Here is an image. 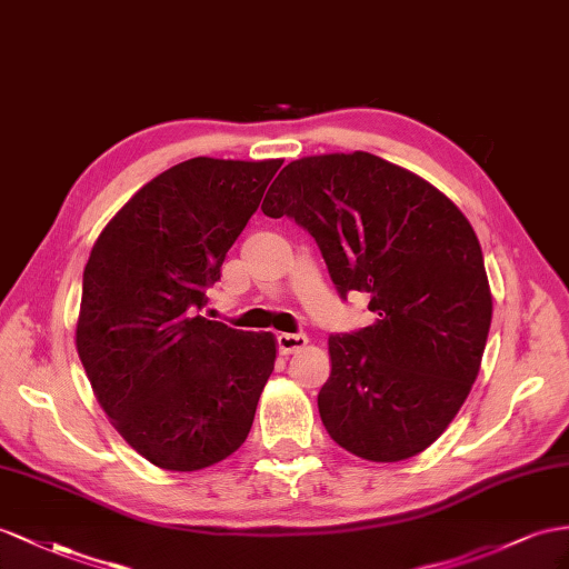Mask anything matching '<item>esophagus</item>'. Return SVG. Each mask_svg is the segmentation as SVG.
Returning a JSON list of instances; mask_svg holds the SVG:
<instances>
[{
  "label": "esophagus",
  "instance_id": "esophagus-1",
  "mask_svg": "<svg viewBox=\"0 0 569 569\" xmlns=\"http://www.w3.org/2000/svg\"><path fill=\"white\" fill-rule=\"evenodd\" d=\"M308 346V337H305V333H279V351L283 353V356H288V353H296V351H300V348H305Z\"/></svg>",
  "mask_w": 569,
  "mask_h": 569
}]
</instances>
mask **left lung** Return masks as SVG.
Listing matches in <instances>:
<instances>
[{"instance_id": "8db88e82", "label": "left lung", "mask_w": 569, "mask_h": 569, "mask_svg": "<svg viewBox=\"0 0 569 569\" xmlns=\"http://www.w3.org/2000/svg\"><path fill=\"white\" fill-rule=\"evenodd\" d=\"M261 211L308 228L343 298H370V327L329 337L317 397L329 437L368 461L420 455L469 397L490 331L471 223L420 174L366 151L293 160Z\"/></svg>"}]
</instances>
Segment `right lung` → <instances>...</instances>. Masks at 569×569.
Instances as JSON below:
<instances>
[{
    "instance_id": "1",
    "label": "right lung",
    "mask_w": 569,
    "mask_h": 569,
    "mask_svg": "<svg viewBox=\"0 0 569 569\" xmlns=\"http://www.w3.org/2000/svg\"><path fill=\"white\" fill-rule=\"evenodd\" d=\"M281 163L189 158L146 182L91 247L77 351L114 430L158 469H207L252 428L276 337L199 310Z\"/></svg>"
}]
</instances>
